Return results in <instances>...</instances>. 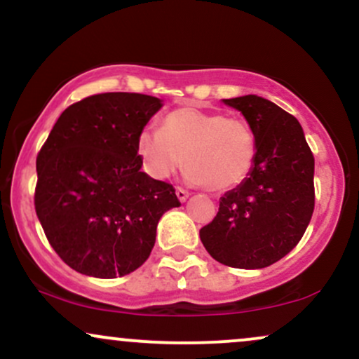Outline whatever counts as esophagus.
<instances>
[{
	"label": "esophagus",
	"mask_w": 359,
	"mask_h": 359,
	"mask_svg": "<svg viewBox=\"0 0 359 359\" xmlns=\"http://www.w3.org/2000/svg\"><path fill=\"white\" fill-rule=\"evenodd\" d=\"M175 194H177V199H179L180 203H185V201H187V197H189V191H185V189H182V187H177V189H175Z\"/></svg>",
	"instance_id": "34e87169"
}]
</instances>
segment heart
<instances>
[{
	"label": "heart",
	"instance_id": "heart-1",
	"mask_svg": "<svg viewBox=\"0 0 359 359\" xmlns=\"http://www.w3.org/2000/svg\"><path fill=\"white\" fill-rule=\"evenodd\" d=\"M137 151L155 180L168 179L184 163L189 184L226 192L250 175L257 138L243 119L189 106L168 113L162 131L143 130Z\"/></svg>",
	"mask_w": 359,
	"mask_h": 359
}]
</instances>
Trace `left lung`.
I'll return each mask as SVG.
<instances>
[{"label":"left lung","instance_id":"left-lung-1","mask_svg":"<svg viewBox=\"0 0 359 359\" xmlns=\"http://www.w3.org/2000/svg\"><path fill=\"white\" fill-rule=\"evenodd\" d=\"M245 116L257 138L246 180L219 199V211L201 229L208 253L233 269L258 270L297 246L314 212V155L292 114L265 97L222 100Z\"/></svg>","mask_w":359,"mask_h":359}]
</instances>
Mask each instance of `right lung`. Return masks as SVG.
Masks as SVG:
<instances>
[{
	"instance_id": "right-lung-1",
	"label": "right lung",
	"mask_w": 359,
	"mask_h": 359,
	"mask_svg": "<svg viewBox=\"0 0 359 359\" xmlns=\"http://www.w3.org/2000/svg\"><path fill=\"white\" fill-rule=\"evenodd\" d=\"M162 100L104 93L69 106L36 156L35 211L71 269L125 277L150 257L175 189L142 172L137 140Z\"/></svg>"
}]
</instances>
